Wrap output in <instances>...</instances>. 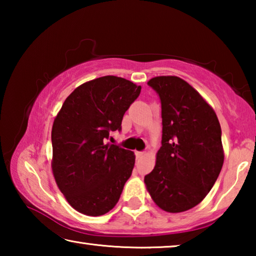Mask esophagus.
I'll use <instances>...</instances> for the list:
<instances>
[{"mask_svg": "<svg viewBox=\"0 0 256 256\" xmlns=\"http://www.w3.org/2000/svg\"><path fill=\"white\" fill-rule=\"evenodd\" d=\"M146 154L144 152H142V151H136V158H141V157H144Z\"/></svg>", "mask_w": 256, "mask_h": 256, "instance_id": "34e87169", "label": "esophagus"}]
</instances>
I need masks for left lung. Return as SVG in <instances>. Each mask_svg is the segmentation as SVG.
I'll return each mask as SVG.
<instances>
[{"label": "left lung", "mask_w": 256, "mask_h": 256, "mask_svg": "<svg viewBox=\"0 0 256 256\" xmlns=\"http://www.w3.org/2000/svg\"><path fill=\"white\" fill-rule=\"evenodd\" d=\"M148 84L162 102V140L144 184L160 209L178 214L198 206L218 178L222 128L214 108L185 80L162 76Z\"/></svg>", "instance_id": "left-lung-1"}]
</instances>
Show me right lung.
<instances>
[{"mask_svg": "<svg viewBox=\"0 0 256 256\" xmlns=\"http://www.w3.org/2000/svg\"><path fill=\"white\" fill-rule=\"evenodd\" d=\"M140 92L141 86L123 78H97L76 88L56 115L52 170L68 204L80 214L102 216L120 200L136 156L106 140L110 131H120Z\"/></svg>", "mask_w": 256, "mask_h": 256, "instance_id": "add662e5", "label": "right lung"}]
</instances>
